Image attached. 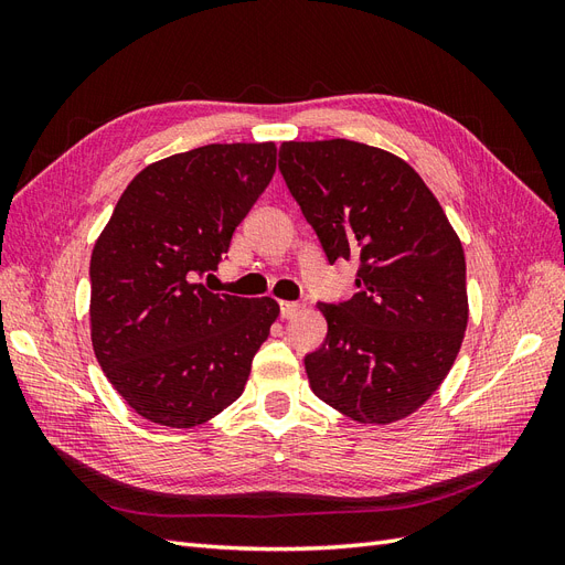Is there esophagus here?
<instances>
[{"label":"esophagus","instance_id":"esophagus-1","mask_svg":"<svg viewBox=\"0 0 565 565\" xmlns=\"http://www.w3.org/2000/svg\"><path fill=\"white\" fill-rule=\"evenodd\" d=\"M297 311H299V303L297 301H280V318H292V316H297Z\"/></svg>","mask_w":565,"mask_h":565}]
</instances>
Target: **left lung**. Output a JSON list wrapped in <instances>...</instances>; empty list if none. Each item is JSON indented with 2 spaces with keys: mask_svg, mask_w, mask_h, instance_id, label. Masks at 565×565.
Returning <instances> with one entry per match:
<instances>
[{
  "mask_svg": "<svg viewBox=\"0 0 565 565\" xmlns=\"http://www.w3.org/2000/svg\"><path fill=\"white\" fill-rule=\"evenodd\" d=\"M280 172L328 262L355 259L358 292L318 303L328 337L303 365L316 396L363 424L413 415L465 339V249L413 167L347 139L287 141Z\"/></svg>",
  "mask_w": 565,
  "mask_h": 565,
  "instance_id": "obj_1",
  "label": "left lung"
}]
</instances>
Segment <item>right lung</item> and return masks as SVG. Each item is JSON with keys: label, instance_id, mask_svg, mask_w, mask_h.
I'll use <instances>...</instances> for the list:
<instances>
[{"label": "right lung", "instance_id": "1", "mask_svg": "<svg viewBox=\"0 0 565 565\" xmlns=\"http://www.w3.org/2000/svg\"><path fill=\"white\" fill-rule=\"evenodd\" d=\"M276 143H212L148 164L92 252V344L141 417L191 429L245 391L276 299L214 295L237 224L276 172Z\"/></svg>", "mask_w": 565, "mask_h": 565}]
</instances>
